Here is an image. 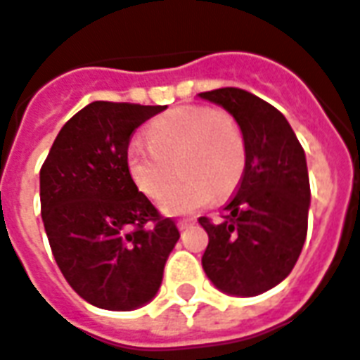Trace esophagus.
Here are the masks:
<instances>
[{
  "label": "esophagus",
  "mask_w": 360,
  "mask_h": 360,
  "mask_svg": "<svg viewBox=\"0 0 360 360\" xmlns=\"http://www.w3.org/2000/svg\"><path fill=\"white\" fill-rule=\"evenodd\" d=\"M191 225H194V219L193 217H187V219H179L177 221V227L181 229V231H185V229H188Z\"/></svg>",
  "instance_id": "obj_1"
}]
</instances>
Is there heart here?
Segmentation results:
<instances>
[{"mask_svg":"<svg viewBox=\"0 0 360 360\" xmlns=\"http://www.w3.org/2000/svg\"><path fill=\"white\" fill-rule=\"evenodd\" d=\"M146 143L127 145V173L141 193L156 200L177 167L181 175L162 198L169 215L193 214L207 206L214 193L227 194L244 169L240 126L212 106H177L160 114L146 127Z\"/></svg>","mask_w":360,"mask_h":360,"instance_id":"heart-1","label":"heart"}]
</instances>
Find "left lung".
Returning a JSON list of instances; mask_svg holds the SVG:
<instances>
[{
	"mask_svg": "<svg viewBox=\"0 0 360 360\" xmlns=\"http://www.w3.org/2000/svg\"><path fill=\"white\" fill-rule=\"evenodd\" d=\"M200 97L233 114L246 150L221 219H198L210 238L202 267L225 294H263L290 275L302 254L311 202L305 153L286 118L254 93L221 87Z\"/></svg>",
	"mask_w": 360,
	"mask_h": 360,
	"instance_id": "1",
	"label": "left lung"
}]
</instances>
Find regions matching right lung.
Masks as SVG:
<instances>
[{"label": "right lung", "mask_w": 360, "mask_h": 360, "mask_svg": "<svg viewBox=\"0 0 360 360\" xmlns=\"http://www.w3.org/2000/svg\"><path fill=\"white\" fill-rule=\"evenodd\" d=\"M166 106L95 101L58 131L39 169L41 217L60 273L95 307L150 302L179 229L135 187L126 166L133 131Z\"/></svg>", "instance_id": "1"}]
</instances>
